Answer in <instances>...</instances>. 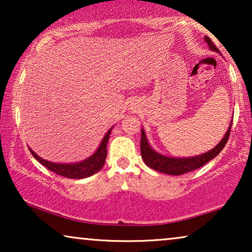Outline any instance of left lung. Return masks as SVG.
Masks as SVG:
<instances>
[{
	"label": "left lung",
	"instance_id": "left-lung-1",
	"mask_svg": "<svg viewBox=\"0 0 252 252\" xmlns=\"http://www.w3.org/2000/svg\"><path fill=\"white\" fill-rule=\"evenodd\" d=\"M205 42L208 43V46L212 51H217L219 53L218 48L215 46V43L212 42L211 39L209 36H204ZM233 122V120H232ZM230 128H232V123L228 127L225 136L222 137L221 141L213 148V149L209 150L208 153H204L198 156L194 157H186V158H177V157H167L164 155L158 154L157 151H155L153 148L150 147L149 142H148L146 133L144 129H141V156L143 158V161L148 166L153 168L155 171L161 172V173H166L170 175H181L188 172H191L194 170H197L203 165L209 163L210 160L218 156L220 151L223 149V147L226 146L227 141L229 139Z\"/></svg>",
	"mask_w": 252,
	"mask_h": 252
}]
</instances>
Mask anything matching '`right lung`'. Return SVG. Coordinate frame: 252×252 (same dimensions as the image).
I'll return each mask as SVG.
<instances>
[{"label":"right lung","instance_id":"1","mask_svg":"<svg viewBox=\"0 0 252 252\" xmlns=\"http://www.w3.org/2000/svg\"><path fill=\"white\" fill-rule=\"evenodd\" d=\"M112 129V128H111ZM111 129L108 130V133L105 134V136L103 137L101 144L97 148V150L92 155L91 157H88L87 159L78 161V163H72V164H62V163H53V161L46 160L43 158L34 153V151L30 148L31 154L33 155L34 158L46 166L48 170L55 172L58 175L62 177L68 178V179H84L88 178L91 175L95 174L96 172H98L103 167V165L105 163L106 158V144H108L110 133Z\"/></svg>","mask_w":252,"mask_h":252}]
</instances>
